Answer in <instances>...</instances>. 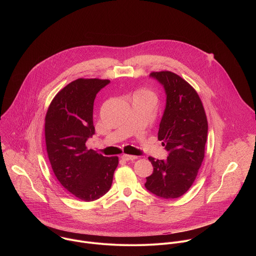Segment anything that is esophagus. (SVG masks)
I'll use <instances>...</instances> for the list:
<instances>
[{
    "label": "esophagus",
    "mask_w": 256,
    "mask_h": 256,
    "mask_svg": "<svg viewBox=\"0 0 256 256\" xmlns=\"http://www.w3.org/2000/svg\"><path fill=\"white\" fill-rule=\"evenodd\" d=\"M138 157L134 156V155H128V154H124L122 156V159L126 160V161H130V160H136Z\"/></svg>",
    "instance_id": "1"
}]
</instances>
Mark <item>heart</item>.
Returning a JSON list of instances; mask_svg holds the SVG:
<instances>
[{"label":"heart","mask_w":256,"mask_h":256,"mask_svg":"<svg viewBox=\"0 0 256 256\" xmlns=\"http://www.w3.org/2000/svg\"><path fill=\"white\" fill-rule=\"evenodd\" d=\"M134 97H142V98H149V99H152L153 101L156 100V95L153 91L149 90V89H144V88H142V89H138Z\"/></svg>","instance_id":"b5f03b06"}]
</instances>
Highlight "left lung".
<instances>
[{
    "label": "left lung",
    "instance_id": "left-lung-1",
    "mask_svg": "<svg viewBox=\"0 0 256 256\" xmlns=\"http://www.w3.org/2000/svg\"><path fill=\"white\" fill-rule=\"evenodd\" d=\"M165 88L166 108L158 138L169 156L164 160L149 157L154 171L144 186L163 198H177L194 182L204 158L208 120L196 89L170 70L152 72Z\"/></svg>",
    "mask_w": 256,
    "mask_h": 256
}]
</instances>
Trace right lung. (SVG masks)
I'll return each instance as SVG.
<instances>
[{"mask_svg":"<svg viewBox=\"0 0 256 256\" xmlns=\"http://www.w3.org/2000/svg\"><path fill=\"white\" fill-rule=\"evenodd\" d=\"M109 82L80 78L64 87L52 100L44 118L46 152L60 184L78 200L93 202L112 184L118 157H104L87 149L95 132L96 94Z\"/></svg>","mask_w":256,"mask_h":256,"instance_id":"1","label":"right lung"}]
</instances>
